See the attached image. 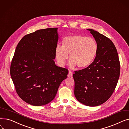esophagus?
I'll use <instances>...</instances> for the list:
<instances>
[{
  "mask_svg": "<svg viewBox=\"0 0 129 129\" xmlns=\"http://www.w3.org/2000/svg\"><path fill=\"white\" fill-rule=\"evenodd\" d=\"M67 76H68V77H72L73 76V73L71 71H69V74H68V75H67Z\"/></svg>",
  "mask_w": 129,
  "mask_h": 129,
  "instance_id": "obj_1",
  "label": "esophagus"
}]
</instances>
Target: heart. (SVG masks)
I'll return each mask as SVG.
<instances>
[{"mask_svg":"<svg viewBox=\"0 0 129 129\" xmlns=\"http://www.w3.org/2000/svg\"><path fill=\"white\" fill-rule=\"evenodd\" d=\"M97 51V43L93 38L75 35L65 38L63 45H57L55 55L58 64L63 66L70 54V66L74 68L77 66L82 69L91 64Z\"/></svg>","mask_w":129,"mask_h":129,"instance_id":"1","label":"heart"}]
</instances>
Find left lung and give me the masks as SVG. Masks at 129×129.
Listing matches in <instances>:
<instances>
[{
  "instance_id": "8db88e82",
  "label": "left lung",
  "mask_w": 129,
  "mask_h": 129,
  "mask_svg": "<svg viewBox=\"0 0 129 129\" xmlns=\"http://www.w3.org/2000/svg\"><path fill=\"white\" fill-rule=\"evenodd\" d=\"M88 30L97 43V53L90 65L73 74L74 94L80 103L94 107L104 104L111 96L119 78L120 64L111 40L96 31Z\"/></svg>"
}]
</instances>
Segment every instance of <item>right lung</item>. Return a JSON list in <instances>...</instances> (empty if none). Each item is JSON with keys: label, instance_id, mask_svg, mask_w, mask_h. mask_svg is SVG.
<instances>
[{"label": "right lung", "instance_id": "obj_1", "mask_svg": "<svg viewBox=\"0 0 129 129\" xmlns=\"http://www.w3.org/2000/svg\"><path fill=\"white\" fill-rule=\"evenodd\" d=\"M57 28L39 30L24 36L18 44L10 65V75L20 98L40 106L55 98L69 71L58 67L54 59Z\"/></svg>", "mask_w": 129, "mask_h": 129}]
</instances>
